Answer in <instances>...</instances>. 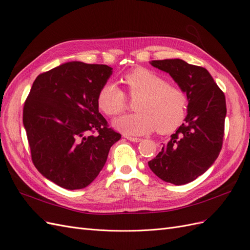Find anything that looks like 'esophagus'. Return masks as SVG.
Wrapping results in <instances>:
<instances>
[{"label":"esophagus","instance_id":"esophagus-1","mask_svg":"<svg viewBox=\"0 0 250 250\" xmlns=\"http://www.w3.org/2000/svg\"><path fill=\"white\" fill-rule=\"evenodd\" d=\"M126 139H127L128 141H130V142H134V143H137V142H141V141H142V139H140V138H135V137H126Z\"/></svg>","mask_w":250,"mask_h":250}]
</instances>
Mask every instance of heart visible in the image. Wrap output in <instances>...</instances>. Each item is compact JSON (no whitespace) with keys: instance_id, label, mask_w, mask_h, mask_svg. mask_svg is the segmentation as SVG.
<instances>
[{"instance_id":"b5f03b06","label":"heart","mask_w":250,"mask_h":250,"mask_svg":"<svg viewBox=\"0 0 250 250\" xmlns=\"http://www.w3.org/2000/svg\"><path fill=\"white\" fill-rule=\"evenodd\" d=\"M122 82L130 98H138L131 115L113 121L117 130L128 135H141L157 129L166 134L184 122L188 99L183 89L167 83L162 76L146 67H135L126 73ZM126 96L115 83H103L97 94V106L106 116L113 117L125 110Z\"/></svg>"}]
</instances>
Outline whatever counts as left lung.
<instances>
[{
    "label": "left lung",
    "mask_w": 250,
    "mask_h": 250,
    "mask_svg": "<svg viewBox=\"0 0 250 250\" xmlns=\"http://www.w3.org/2000/svg\"><path fill=\"white\" fill-rule=\"evenodd\" d=\"M187 94L188 115L149 168L166 183L180 186L206 172L220 153L226 116L225 96L207 69L181 59L152 60Z\"/></svg>",
    "instance_id": "1"
}]
</instances>
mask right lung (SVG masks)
<instances>
[{"mask_svg":"<svg viewBox=\"0 0 250 250\" xmlns=\"http://www.w3.org/2000/svg\"><path fill=\"white\" fill-rule=\"evenodd\" d=\"M111 73L106 64L66 62L40 74L25 101L22 122L35 168L66 190L92 183L121 139L97 106Z\"/></svg>","mask_w":250,"mask_h":250,"instance_id":"right-lung-1","label":"right lung"}]
</instances>
